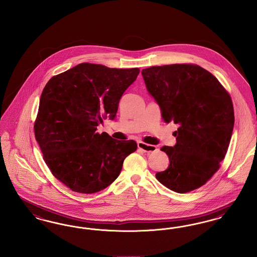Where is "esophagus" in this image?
Listing matches in <instances>:
<instances>
[{
  "mask_svg": "<svg viewBox=\"0 0 257 257\" xmlns=\"http://www.w3.org/2000/svg\"><path fill=\"white\" fill-rule=\"evenodd\" d=\"M138 148L144 153H154L157 150L156 146L146 144L144 142H138Z\"/></svg>",
  "mask_w": 257,
  "mask_h": 257,
  "instance_id": "1",
  "label": "esophagus"
}]
</instances>
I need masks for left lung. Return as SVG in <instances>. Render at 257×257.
Segmentation results:
<instances>
[{
	"label": "left lung",
	"instance_id": "obj_1",
	"mask_svg": "<svg viewBox=\"0 0 257 257\" xmlns=\"http://www.w3.org/2000/svg\"><path fill=\"white\" fill-rule=\"evenodd\" d=\"M142 76L164 122L179 125L176 145L161 149L170 165L156 174L157 180L180 194L201 187L219 170L231 139L234 110L229 94L198 65L154 66L143 69Z\"/></svg>",
	"mask_w": 257,
	"mask_h": 257
}]
</instances>
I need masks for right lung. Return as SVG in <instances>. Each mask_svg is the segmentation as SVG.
Here are the masks:
<instances>
[{"label": "right lung", "mask_w": 257, "mask_h": 257, "mask_svg": "<svg viewBox=\"0 0 257 257\" xmlns=\"http://www.w3.org/2000/svg\"><path fill=\"white\" fill-rule=\"evenodd\" d=\"M140 70L80 63L51 78L41 94L34 134L52 174L72 191L93 194L109 186L134 153V140L97 133L114 120L119 101Z\"/></svg>", "instance_id": "right-lung-1"}]
</instances>
